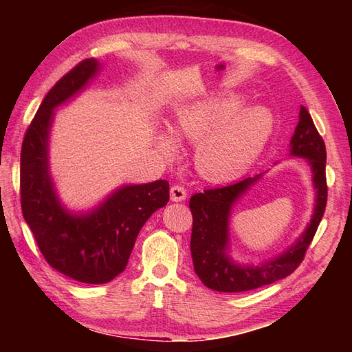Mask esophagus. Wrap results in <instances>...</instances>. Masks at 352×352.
Returning a JSON list of instances; mask_svg holds the SVG:
<instances>
[{"mask_svg": "<svg viewBox=\"0 0 352 352\" xmlns=\"http://www.w3.org/2000/svg\"><path fill=\"white\" fill-rule=\"evenodd\" d=\"M186 198H188V192H186L184 188H182V186L178 184H174L170 188V199L174 201V203H180V201H184Z\"/></svg>", "mask_w": 352, "mask_h": 352, "instance_id": "obj_1", "label": "esophagus"}]
</instances>
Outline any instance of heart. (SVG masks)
Listing matches in <instances>:
<instances>
[{
    "mask_svg": "<svg viewBox=\"0 0 352 352\" xmlns=\"http://www.w3.org/2000/svg\"><path fill=\"white\" fill-rule=\"evenodd\" d=\"M246 96L226 92L172 111L168 133H159L155 148L164 160H174L177 144H197L195 166L208 182L234 180L257 160L271 139L275 118L265 106H245Z\"/></svg>",
    "mask_w": 352,
    "mask_h": 352,
    "instance_id": "heart-1",
    "label": "heart"
}]
</instances>
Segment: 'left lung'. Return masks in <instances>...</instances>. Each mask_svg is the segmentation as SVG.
I'll list each match as a JSON object with an SVG mask.
<instances>
[{
  "mask_svg": "<svg viewBox=\"0 0 352 352\" xmlns=\"http://www.w3.org/2000/svg\"><path fill=\"white\" fill-rule=\"evenodd\" d=\"M289 154L307 162L316 192L311 219L294 245L258 265L239 263L230 256V216L234 204L261 175L243 178L226 188L195 193L189 201L193 216L190 252L193 269L204 286L216 292H245L286 278L301 265L327 206V151L307 109H300V121L290 139Z\"/></svg>",
  "mask_w": 352,
  "mask_h": 352,
  "instance_id": "left-lung-1",
  "label": "left lung"
}]
</instances>
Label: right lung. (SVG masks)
<instances>
[{"label":"right lung","instance_id":"obj_1","mask_svg":"<svg viewBox=\"0 0 352 352\" xmlns=\"http://www.w3.org/2000/svg\"><path fill=\"white\" fill-rule=\"evenodd\" d=\"M101 63L86 58L57 81L30 124L21 151V207L48 261L60 274L87 284L121 274L140 228L169 201V183L124 184L87 212H71L57 195L50 172V134L56 109L98 76Z\"/></svg>","mask_w":352,"mask_h":352}]
</instances>
